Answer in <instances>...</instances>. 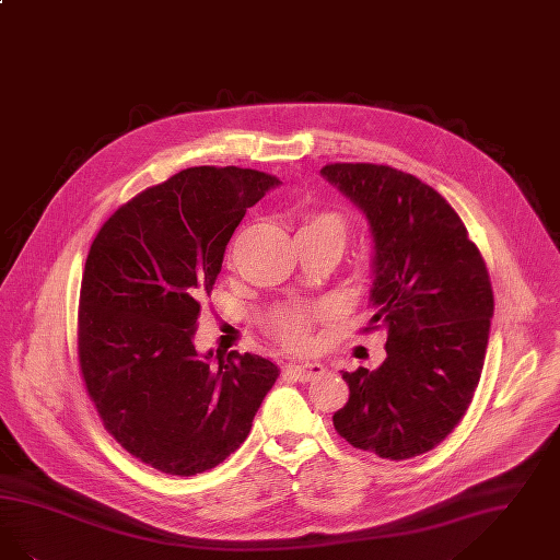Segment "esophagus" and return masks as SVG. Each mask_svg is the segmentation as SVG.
<instances>
[{"label": "esophagus", "mask_w": 560, "mask_h": 560, "mask_svg": "<svg viewBox=\"0 0 560 560\" xmlns=\"http://www.w3.org/2000/svg\"><path fill=\"white\" fill-rule=\"evenodd\" d=\"M285 373L293 380L304 383V381L316 380L318 375H323L325 364H320V362H293L288 366Z\"/></svg>", "instance_id": "obj_1"}]
</instances>
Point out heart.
<instances>
[{
	"mask_svg": "<svg viewBox=\"0 0 560 560\" xmlns=\"http://www.w3.org/2000/svg\"><path fill=\"white\" fill-rule=\"evenodd\" d=\"M298 237H331L339 244L346 240V223L334 210H308L298 224ZM313 313L306 308L281 311L272 318V329L288 346L300 348L308 339Z\"/></svg>",
	"mask_w": 560,
	"mask_h": 560,
	"instance_id": "heart-1",
	"label": "heart"
}]
</instances>
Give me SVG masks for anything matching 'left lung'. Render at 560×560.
Segmentation results:
<instances>
[{"instance_id":"8db88e82","label":"left lung","mask_w":560,"mask_h":560,"mask_svg":"<svg viewBox=\"0 0 560 560\" xmlns=\"http://www.w3.org/2000/svg\"><path fill=\"white\" fill-rule=\"evenodd\" d=\"M320 175L359 206L373 240L371 327L387 331L375 371L341 377L334 415L352 446L404 460L444 442L481 377L493 295L467 226L433 187L380 164H327Z\"/></svg>"}]
</instances>
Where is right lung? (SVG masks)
<instances>
[{
    "instance_id": "right-lung-1",
    "label": "right lung",
    "mask_w": 560,
    "mask_h": 560,
    "mask_svg": "<svg viewBox=\"0 0 560 560\" xmlns=\"http://www.w3.org/2000/svg\"><path fill=\"white\" fill-rule=\"evenodd\" d=\"M281 180L237 166L180 171L118 208L91 244L79 362L106 429L141 463L198 475L244 444L279 369L194 336L201 298L246 208Z\"/></svg>"
}]
</instances>
